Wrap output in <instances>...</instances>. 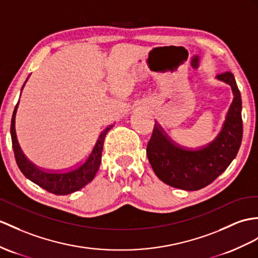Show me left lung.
Segmentation results:
<instances>
[{"label": "left lung", "mask_w": 258, "mask_h": 258, "mask_svg": "<svg viewBox=\"0 0 258 258\" xmlns=\"http://www.w3.org/2000/svg\"><path fill=\"white\" fill-rule=\"evenodd\" d=\"M217 80L231 86L233 99L219 133L206 146L186 149L173 142L158 123L147 147V155L156 176L163 183L192 191L208 186L235 159L243 136L242 99L234 75L230 71Z\"/></svg>", "instance_id": "1"}]
</instances>
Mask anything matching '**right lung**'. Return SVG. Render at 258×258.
I'll return each instance as SVG.
<instances>
[{
	"label": "right lung",
	"instance_id": "obj_1",
	"mask_svg": "<svg viewBox=\"0 0 258 258\" xmlns=\"http://www.w3.org/2000/svg\"><path fill=\"white\" fill-rule=\"evenodd\" d=\"M27 80L25 81V83L22 87V91L25 84H26ZM18 104H20V100H18L17 105L15 106L13 116H12L11 137L16 163L25 176L36 185H38L39 187L43 188V189H46L47 191L54 195L72 194L74 191L82 189V188L85 187L87 184L91 183L93 178L95 177L100 165V162H102V152L105 137L114 125H109V127L106 128L103 133L99 135L95 146H94L92 152L89 155V158L82 163L80 166L67 172H49L37 167L33 163L29 162L28 159L23 153L20 144H18L15 130V117L18 108Z\"/></svg>",
	"mask_w": 258,
	"mask_h": 258
}]
</instances>
